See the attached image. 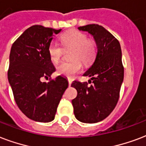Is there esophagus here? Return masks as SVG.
<instances>
[{"mask_svg": "<svg viewBox=\"0 0 146 146\" xmlns=\"http://www.w3.org/2000/svg\"><path fill=\"white\" fill-rule=\"evenodd\" d=\"M68 83H69V86H70L71 83H72V80H71L70 79H68Z\"/></svg>", "mask_w": 146, "mask_h": 146, "instance_id": "esophagus-1", "label": "esophagus"}]
</instances>
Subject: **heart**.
Returning <instances> with one entry per match:
<instances>
[{"label": "heart", "mask_w": 146, "mask_h": 146, "mask_svg": "<svg viewBox=\"0 0 146 146\" xmlns=\"http://www.w3.org/2000/svg\"><path fill=\"white\" fill-rule=\"evenodd\" d=\"M60 40L65 50L72 49L70 58L73 60L59 64L56 66V72L60 75L71 79L80 72L83 67L82 62L87 66L93 62L96 54V43L93 39L87 38L85 33L75 30L63 33ZM47 51L53 63H58L63 54V49L55 43L49 45Z\"/></svg>", "instance_id": "b5f03b06"}]
</instances>
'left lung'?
Instances as JSON below:
<instances>
[{"label": "left lung", "mask_w": 146, "mask_h": 146, "mask_svg": "<svg viewBox=\"0 0 146 146\" xmlns=\"http://www.w3.org/2000/svg\"><path fill=\"white\" fill-rule=\"evenodd\" d=\"M95 39L97 53L94 63L83 76H91L93 84L74 80L71 84L77 91L72 100L76 118L84 123L102 121L113 112L119 98L124 77L119 42L113 34L98 24L78 27Z\"/></svg>", "instance_id": "left-lung-1"}]
</instances>
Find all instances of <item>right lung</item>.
Segmentation results:
<instances>
[{"label":"right lung","mask_w":146,"mask_h":146,"mask_svg":"<svg viewBox=\"0 0 146 146\" xmlns=\"http://www.w3.org/2000/svg\"><path fill=\"white\" fill-rule=\"evenodd\" d=\"M60 31L33 25L11 46L7 77L14 100L22 113L36 122L54 119L59 103L68 87L66 79L61 76L48 83L41 81L50 77L56 70L47 49L53 35Z\"/></svg>","instance_id":"1"}]
</instances>
